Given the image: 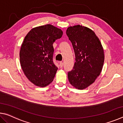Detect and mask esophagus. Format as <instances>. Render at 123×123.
Segmentation results:
<instances>
[{"instance_id":"obj_1","label":"esophagus","mask_w":123,"mask_h":123,"mask_svg":"<svg viewBox=\"0 0 123 123\" xmlns=\"http://www.w3.org/2000/svg\"><path fill=\"white\" fill-rule=\"evenodd\" d=\"M63 63L62 62H60V67L61 68H62V67H63Z\"/></svg>"}]
</instances>
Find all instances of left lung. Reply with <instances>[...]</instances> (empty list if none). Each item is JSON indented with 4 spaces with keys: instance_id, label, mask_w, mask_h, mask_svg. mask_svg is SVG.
Returning a JSON list of instances; mask_svg holds the SVG:
<instances>
[{
    "instance_id": "1",
    "label": "left lung",
    "mask_w": 123,
    "mask_h": 123,
    "mask_svg": "<svg viewBox=\"0 0 123 123\" xmlns=\"http://www.w3.org/2000/svg\"><path fill=\"white\" fill-rule=\"evenodd\" d=\"M66 34L72 42L75 56L73 68L68 73V80L76 88L85 89L95 81L103 69V46L94 31L86 26H70Z\"/></svg>"
}]
</instances>
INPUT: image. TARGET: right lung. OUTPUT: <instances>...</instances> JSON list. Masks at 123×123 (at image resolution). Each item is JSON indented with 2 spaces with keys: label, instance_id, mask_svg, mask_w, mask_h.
<instances>
[{
  "label": "right lung",
  "instance_id": "right-lung-1",
  "mask_svg": "<svg viewBox=\"0 0 123 123\" xmlns=\"http://www.w3.org/2000/svg\"><path fill=\"white\" fill-rule=\"evenodd\" d=\"M62 35L61 29L47 24L32 29L25 37L19 53L20 65L36 86L45 87L53 81L58 69L53 62V43Z\"/></svg>",
  "mask_w": 123,
  "mask_h": 123
}]
</instances>
